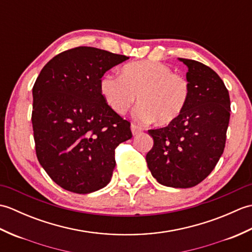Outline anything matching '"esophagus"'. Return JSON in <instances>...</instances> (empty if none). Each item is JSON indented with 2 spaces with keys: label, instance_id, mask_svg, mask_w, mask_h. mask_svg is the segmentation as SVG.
<instances>
[{
  "label": "esophagus",
  "instance_id": "1",
  "mask_svg": "<svg viewBox=\"0 0 252 252\" xmlns=\"http://www.w3.org/2000/svg\"><path fill=\"white\" fill-rule=\"evenodd\" d=\"M131 131H132V134L133 135H137V134H140V133L143 131V129H142V126L135 125V123H132V125H131Z\"/></svg>",
  "mask_w": 252,
  "mask_h": 252
}]
</instances>
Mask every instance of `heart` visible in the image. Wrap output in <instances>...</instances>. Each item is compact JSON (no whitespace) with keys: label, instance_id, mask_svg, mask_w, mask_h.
I'll return each instance as SVG.
<instances>
[{"label":"heart","instance_id":"1","mask_svg":"<svg viewBox=\"0 0 252 252\" xmlns=\"http://www.w3.org/2000/svg\"><path fill=\"white\" fill-rule=\"evenodd\" d=\"M107 105L118 115H125L140 100L136 119L169 125L183 114L189 99V83L173 73L165 63L138 61L127 63L122 74L105 73L99 82Z\"/></svg>","mask_w":252,"mask_h":252}]
</instances>
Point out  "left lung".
Returning <instances> with one entry per match:
<instances>
[{"label": "left lung", "mask_w": 252, "mask_h": 252, "mask_svg": "<svg viewBox=\"0 0 252 252\" xmlns=\"http://www.w3.org/2000/svg\"><path fill=\"white\" fill-rule=\"evenodd\" d=\"M179 61L189 68V103L167 126L148 130L154 146L146 161L158 183L189 189L205 180L222 156L231 100L222 79L210 67L186 58Z\"/></svg>", "instance_id": "8db88e82"}]
</instances>
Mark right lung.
Wrapping results in <instances>:
<instances>
[{
    "mask_svg": "<svg viewBox=\"0 0 252 252\" xmlns=\"http://www.w3.org/2000/svg\"><path fill=\"white\" fill-rule=\"evenodd\" d=\"M129 60L90 46L56 55L32 89V127L42 168L63 189L90 194L109 183L115 149L130 140V122L107 105L101 77Z\"/></svg>",
    "mask_w": 252,
    "mask_h": 252,
    "instance_id": "add662e5",
    "label": "right lung"
}]
</instances>
